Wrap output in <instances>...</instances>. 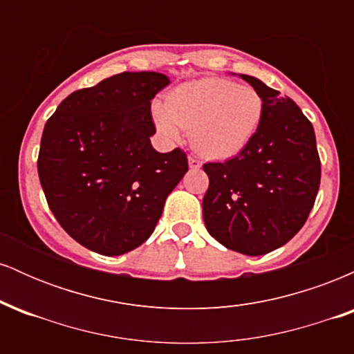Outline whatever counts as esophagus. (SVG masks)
<instances>
[{
  "mask_svg": "<svg viewBox=\"0 0 354 354\" xmlns=\"http://www.w3.org/2000/svg\"><path fill=\"white\" fill-rule=\"evenodd\" d=\"M188 165H189L191 169H200L201 168V161L196 160V158H193V156L188 158Z\"/></svg>",
  "mask_w": 354,
  "mask_h": 354,
  "instance_id": "esophagus-1",
  "label": "esophagus"
}]
</instances>
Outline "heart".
<instances>
[{
	"label": "heart",
	"instance_id": "obj_1",
	"mask_svg": "<svg viewBox=\"0 0 354 354\" xmlns=\"http://www.w3.org/2000/svg\"><path fill=\"white\" fill-rule=\"evenodd\" d=\"M263 98L254 88L225 78L189 81L174 88L165 104H154L153 120L166 140L189 129L203 156L226 160L246 148L261 123Z\"/></svg>",
	"mask_w": 354,
	"mask_h": 354
}]
</instances>
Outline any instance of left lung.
<instances>
[{
    "instance_id": "obj_1",
    "label": "left lung",
    "mask_w": 354,
    "mask_h": 354,
    "mask_svg": "<svg viewBox=\"0 0 354 354\" xmlns=\"http://www.w3.org/2000/svg\"><path fill=\"white\" fill-rule=\"evenodd\" d=\"M263 98L261 123L245 149L223 163H206L203 198L208 233L228 250L266 254L303 228L319 189L315 129L291 98L241 75Z\"/></svg>"
}]
</instances>
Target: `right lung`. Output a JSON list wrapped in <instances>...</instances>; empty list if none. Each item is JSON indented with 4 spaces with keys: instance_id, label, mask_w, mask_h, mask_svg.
<instances>
[{
    "instance_id": "right-lung-1",
    "label": "right lung",
    "mask_w": 354,
    "mask_h": 354,
    "mask_svg": "<svg viewBox=\"0 0 354 354\" xmlns=\"http://www.w3.org/2000/svg\"><path fill=\"white\" fill-rule=\"evenodd\" d=\"M168 84L161 73H120L71 93L44 124L38 174L48 206L95 253L143 245L188 171L183 149L158 153L149 141L151 100Z\"/></svg>"
}]
</instances>
